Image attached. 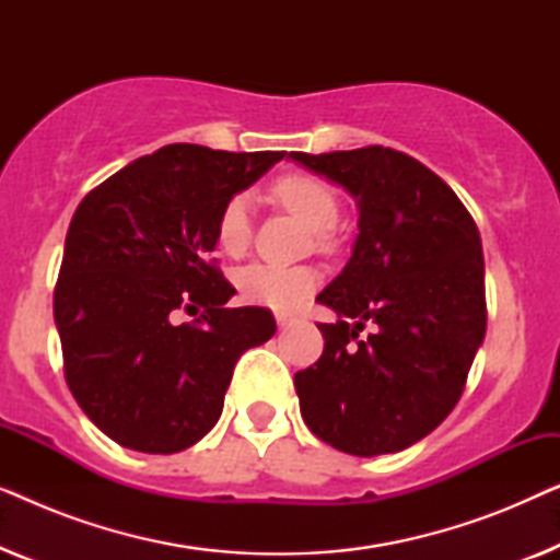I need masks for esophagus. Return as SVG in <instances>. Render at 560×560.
<instances>
[{
    "label": "esophagus",
    "mask_w": 560,
    "mask_h": 560,
    "mask_svg": "<svg viewBox=\"0 0 560 560\" xmlns=\"http://www.w3.org/2000/svg\"><path fill=\"white\" fill-rule=\"evenodd\" d=\"M275 320H278L280 328H290V326L295 324V318L288 316V313H278V316H275Z\"/></svg>",
    "instance_id": "34e87169"
}]
</instances>
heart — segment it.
I'll list each match as a JSON object with an SVG mask.
<instances>
[{
  "label": "heart",
  "mask_w": 560,
  "mask_h": 560,
  "mask_svg": "<svg viewBox=\"0 0 560 560\" xmlns=\"http://www.w3.org/2000/svg\"><path fill=\"white\" fill-rule=\"evenodd\" d=\"M272 194L290 213L303 219L313 232H326L339 219V198L324 180L305 173H290L272 186ZM252 221L249 198L232 196L217 221V242L221 252L240 257L249 247ZM318 270L308 265H267L255 262L234 275L236 290L244 301L267 305L275 311H293L318 288Z\"/></svg>",
  "instance_id": "1"
}]
</instances>
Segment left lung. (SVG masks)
<instances>
[{"label":"left lung","instance_id":"8db88e82","mask_svg":"<svg viewBox=\"0 0 560 560\" xmlns=\"http://www.w3.org/2000/svg\"><path fill=\"white\" fill-rule=\"evenodd\" d=\"M357 201L359 234L316 303L324 354L295 374L305 425L351 456L395 454L439 428L485 341V257L458 196L423 163L380 148L305 155ZM366 319L375 328L358 339Z\"/></svg>","mask_w":560,"mask_h":560}]
</instances>
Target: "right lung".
<instances>
[{"label":"right lung","mask_w":560,"mask_h":560,"mask_svg":"<svg viewBox=\"0 0 560 560\" xmlns=\"http://www.w3.org/2000/svg\"><path fill=\"white\" fill-rule=\"evenodd\" d=\"M285 152L165 144L75 209L52 313L66 382L98 431L142 454H175L217 425L236 359L275 334L267 308L209 262L226 201ZM199 318L175 325L174 313Z\"/></svg>","instance_id":"add662e5"}]
</instances>
